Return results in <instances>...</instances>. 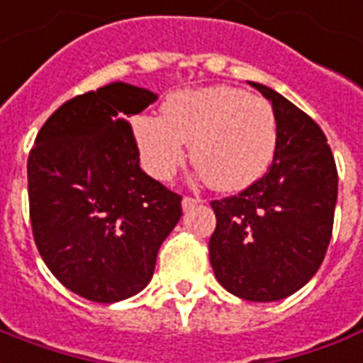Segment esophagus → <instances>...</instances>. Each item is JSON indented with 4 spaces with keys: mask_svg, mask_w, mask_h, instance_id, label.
Segmentation results:
<instances>
[{
    "mask_svg": "<svg viewBox=\"0 0 363 363\" xmlns=\"http://www.w3.org/2000/svg\"><path fill=\"white\" fill-rule=\"evenodd\" d=\"M201 203V199H195V197H184L182 199V208H184L185 212L191 211L193 206H197V204Z\"/></svg>",
    "mask_w": 363,
    "mask_h": 363,
    "instance_id": "obj_1",
    "label": "esophagus"
}]
</instances>
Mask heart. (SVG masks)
<instances>
[{
    "instance_id": "b5f03b06",
    "label": "heart",
    "mask_w": 363,
    "mask_h": 363,
    "mask_svg": "<svg viewBox=\"0 0 363 363\" xmlns=\"http://www.w3.org/2000/svg\"><path fill=\"white\" fill-rule=\"evenodd\" d=\"M132 128L152 178H174L191 145L199 178L223 193L243 191L262 178L274 162L279 140L268 101L231 86L172 94L162 114H140Z\"/></svg>"
}]
</instances>
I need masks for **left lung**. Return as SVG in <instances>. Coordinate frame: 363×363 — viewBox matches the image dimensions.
Here are the masks:
<instances>
[{
  "mask_svg": "<svg viewBox=\"0 0 363 363\" xmlns=\"http://www.w3.org/2000/svg\"><path fill=\"white\" fill-rule=\"evenodd\" d=\"M272 103L279 140L274 162L239 195L212 201L214 275L243 301H281L320 269L333 231L337 166L325 133L283 95L250 82Z\"/></svg>",
  "mask_w": 363,
  "mask_h": 363,
  "instance_id": "8db88e82",
  "label": "left lung"
}]
</instances>
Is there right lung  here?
Instances as JSON below:
<instances>
[{
	"label": "right lung",
	"instance_id": "right-lung-1",
	"mask_svg": "<svg viewBox=\"0 0 363 363\" xmlns=\"http://www.w3.org/2000/svg\"><path fill=\"white\" fill-rule=\"evenodd\" d=\"M157 94L124 82L78 95L51 114L28 157L30 222L51 274L111 304L151 281L182 218V197L147 176L128 118Z\"/></svg>",
	"mask_w": 363,
	"mask_h": 363
}]
</instances>
